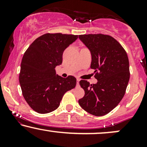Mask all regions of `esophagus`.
<instances>
[{"label": "esophagus", "instance_id": "esophagus-1", "mask_svg": "<svg viewBox=\"0 0 147 147\" xmlns=\"http://www.w3.org/2000/svg\"><path fill=\"white\" fill-rule=\"evenodd\" d=\"M79 81H80V79L77 78V86L79 85Z\"/></svg>", "mask_w": 147, "mask_h": 147}]
</instances>
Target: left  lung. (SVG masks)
<instances>
[{
	"mask_svg": "<svg viewBox=\"0 0 147 147\" xmlns=\"http://www.w3.org/2000/svg\"><path fill=\"white\" fill-rule=\"evenodd\" d=\"M79 38L90 51V68L95 70L97 79L95 84L86 80L79 82L85 95L79 104L91 115H105L118 105L125 94L130 78L127 54L109 35L83 34Z\"/></svg>",
	"mask_w": 147,
	"mask_h": 147,
	"instance_id": "1",
	"label": "left lung"
}]
</instances>
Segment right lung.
Instances as JSON below:
<instances>
[{
	"instance_id": "right-lung-1",
	"label": "right lung",
	"mask_w": 147,
	"mask_h": 147,
	"mask_svg": "<svg viewBox=\"0 0 147 147\" xmlns=\"http://www.w3.org/2000/svg\"><path fill=\"white\" fill-rule=\"evenodd\" d=\"M77 35L47 33L37 38L23 55L19 83L23 97L34 111L41 114L56 110L67 91L75 87L73 76L63 78L55 68L62 63L63 51Z\"/></svg>"
}]
</instances>
